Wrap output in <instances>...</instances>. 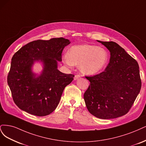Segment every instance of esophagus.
<instances>
[{
	"label": "esophagus",
	"mask_w": 146,
	"mask_h": 146,
	"mask_svg": "<svg viewBox=\"0 0 146 146\" xmlns=\"http://www.w3.org/2000/svg\"><path fill=\"white\" fill-rule=\"evenodd\" d=\"M81 76V75H80V74H76V75H75V76H74V80H77L78 78H79Z\"/></svg>",
	"instance_id": "34e87169"
}]
</instances>
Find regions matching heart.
<instances>
[{
    "mask_svg": "<svg viewBox=\"0 0 146 146\" xmlns=\"http://www.w3.org/2000/svg\"><path fill=\"white\" fill-rule=\"evenodd\" d=\"M109 59L106 50L96 45H81L73 46L68 54H65L64 60L69 66L80 65L81 71L93 74L104 68Z\"/></svg>",
    "mask_w": 146,
    "mask_h": 146,
    "instance_id": "b5f03b06",
    "label": "heart"
}]
</instances>
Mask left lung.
Masks as SVG:
<instances>
[{
	"mask_svg": "<svg viewBox=\"0 0 146 146\" xmlns=\"http://www.w3.org/2000/svg\"><path fill=\"white\" fill-rule=\"evenodd\" d=\"M110 52L104 72L86 76L90 81L84 94L88 110L101 119H113L127 113L141 88L138 64L116 42L98 40Z\"/></svg>",
	"mask_w": 146,
	"mask_h": 146,
	"instance_id": "left-lung-1",
	"label": "left lung"
}]
</instances>
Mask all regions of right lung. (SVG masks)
Segmentation results:
<instances>
[{
	"label": "right lung",
	"mask_w": 146,
	"mask_h": 146,
	"mask_svg": "<svg viewBox=\"0 0 146 146\" xmlns=\"http://www.w3.org/2000/svg\"><path fill=\"white\" fill-rule=\"evenodd\" d=\"M70 43L63 37L34 40L13 55L7 82L13 100L19 109L37 116L48 115L56 109L65 87L74 76L57 68V60H62L63 49ZM39 60L43 62L44 68L36 78L31 67Z\"/></svg>",
	"instance_id": "1"
}]
</instances>
